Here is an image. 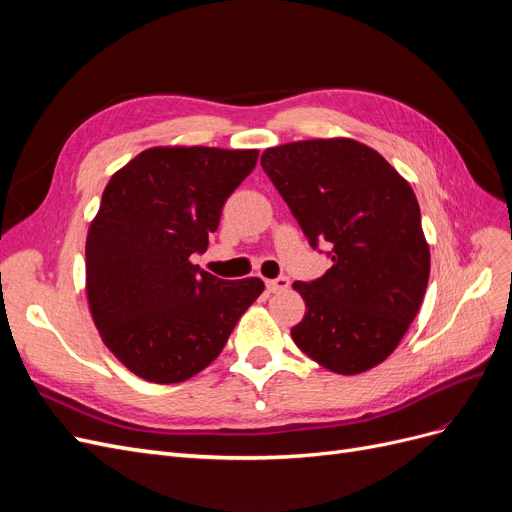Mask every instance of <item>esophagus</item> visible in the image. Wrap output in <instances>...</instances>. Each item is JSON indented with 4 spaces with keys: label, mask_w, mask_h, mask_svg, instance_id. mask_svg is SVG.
Masks as SVG:
<instances>
[{
    "label": "esophagus",
    "mask_w": 512,
    "mask_h": 512,
    "mask_svg": "<svg viewBox=\"0 0 512 512\" xmlns=\"http://www.w3.org/2000/svg\"><path fill=\"white\" fill-rule=\"evenodd\" d=\"M288 286H290V280L286 275L275 277V280H267V290L269 292H284Z\"/></svg>",
    "instance_id": "1"
}]
</instances>
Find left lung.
Returning a JSON list of instances; mask_svg holds the SVG:
<instances>
[{
  "label": "left lung",
  "mask_w": 512,
  "mask_h": 512,
  "mask_svg": "<svg viewBox=\"0 0 512 512\" xmlns=\"http://www.w3.org/2000/svg\"><path fill=\"white\" fill-rule=\"evenodd\" d=\"M262 168L309 245L327 243L333 267L294 282L307 312L290 335L335 374L382 363L418 314L429 282V245L410 183L378 151L352 138L271 147Z\"/></svg>",
  "instance_id": "obj_1"
}]
</instances>
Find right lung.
<instances>
[{"label": "right lung", "instance_id": "1", "mask_svg": "<svg viewBox=\"0 0 512 512\" xmlns=\"http://www.w3.org/2000/svg\"><path fill=\"white\" fill-rule=\"evenodd\" d=\"M256 149L153 147L111 177L85 245L87 299L106 348L147 382H183L218 359L265 284L192 265Z\"/></svg>", "mask_w": 512, "mask_h": 512}]
</instances>
